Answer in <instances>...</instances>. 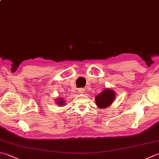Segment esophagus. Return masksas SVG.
I'll return each instance as SVG.
<instances>
[{"mask_svg": "<svg viewBox=\"0 0 159 159\" xmlns=\"http://www.w3.org/2000/svg\"><path fill=\"white\" fill-rule=\"evenodd\" d=\"M78 91H79V93H84V89H79Z\"/></svg>", "mask_w": 159, "mask_h": 159, "instance_id": "esophagus-1", "label": "esophagus"}]
</instances>
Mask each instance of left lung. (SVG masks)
<instances>
[{"label": "left lung", "mask_w": 159, "mask_h": 159, "mask_svg": "<svg viewBox=\"0 0 159 159\" xmlns=\"http://www.w3.org/2000/svg\"><path fill=\"white\" fill-rule=\"evenodd\" d=\"M116 97V92L111 89H105L98 95L96 98V103L98 108L104 109L109 107L113 103Z\"/></svg>", "instance_id": "8db88e82"}]
</instances>
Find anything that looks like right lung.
<instances>
[{
	"label": "right lung",
	"mask_w": 159,
	"mask_h": 159,
	"mask_svg": "<svg viewBox=\"0 0 159 159\" xmlns=\"http://www.w3.org/2000/svg\"><path fill=\"white\" fill-rule=\"evenodd\" d=\"M56 102L58 104V105H64V104H64V102H65V101H63L61 98H60L57 99Z\"/></svg>",
	"instance_id": "1"
}]
</instances>
